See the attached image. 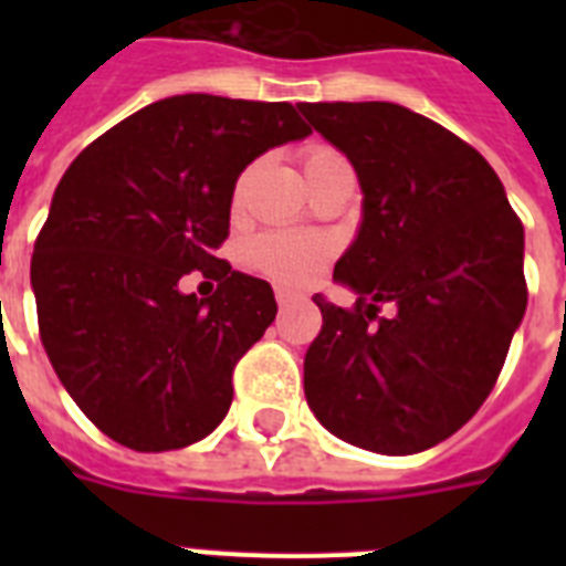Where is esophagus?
<instances>
[{
  "instance_id": "1",
  "label": "esophagus",
  "mask_w": 566,
  "mask_h": 566,
  "mask_svg": "<svg viewBox=\"0 0 566 566\" xmlns=\"http://www.w3.org/2000/svg\"><path fill=\"white\" fill-rule=\"evenodd\" d=\"M275 300H279V305H291L293 302V293L291 291H284V287H275Z\"/></svg>"
}]
</instances>
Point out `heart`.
I'll return each instance as SVG.
<instances>
[{
	"instance_id": "1",
	"label": "heart",
	"mask_w": 566,
	"mask_h": 566,
	"mask_svg": "<svg viewBox=\"0 0 566 566\" xmlns=\"http://www.w3.org/2000/svg\"><path fill=\"white\" fill-rule=\"evenodd\" d=\"M340 155L326 149V146H314L305 153V172L314 176L317 170H323L326 164L337 161ZM243 181H238V190H234V199L243 196ZM328 247L326 238H317V234H305V231H266L261 238L252 240L249 247V261L255 270H261L264 275L275 279V282L287 284V287H300V284H308L314 275L319 273V266L326 264Z\"/></svg>"
}]
</instances>
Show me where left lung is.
<instances>
[{
    "mask_svg": "<svg viewBox=\"0 0 566 566\" xmlns=\"http://www.w3.org/2000/svg\"><path fill=\"white\" fill-rule=\"evenodd\" d=\"M361 185L358 234L314 293L323 328L305 353V399L335 438L413 455L488 399L526 314V234L493 167L461 137L394 102H300ZM387 304L391 314L377 317Z\"/></svg>",
    "mask_w": 566,
    "mask_h": 566,
    "instance_id": "left-lung-1",
    "label": "left lung"
}]
</instances>
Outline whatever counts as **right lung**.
I'll list each match as a JSON object with an SVG mask.
<instances>
[{
  "label": "right lung",
  "instance_id": "right-lung-1",
  "mask_svg": "<svg viewBox=\"0 0 566 566\" xmlns=\"http://www.w3.org/2000/svg\"><path fill=\"white\" fill-rule=\"evenodd\" d=\"M287 102L181 93L96 137L57 181L34 243L40 340L87 420L137 452L208 438L231 370L275 319L273 287L213 255L240 172L308 137ZM202 269L208 301L178 282Z\"/></svg>",
  "mask_w": 566,
  "mask_h": 566
}]
</instances>
